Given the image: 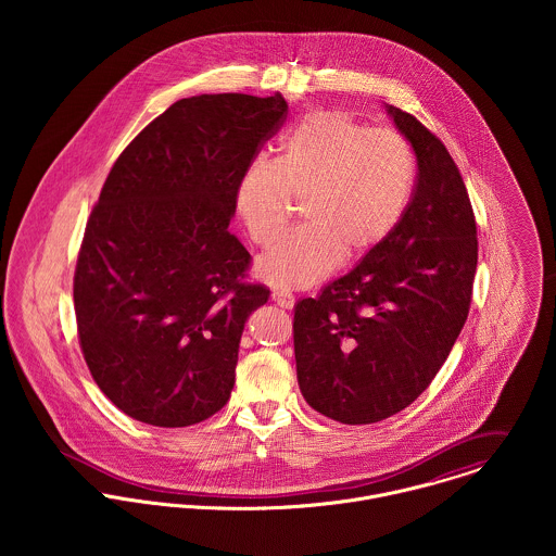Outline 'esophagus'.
I'll use <instances>...</instances> for the list:
<instances>
[{"label": "esophagus", "instance_id": "1", "mask_svg": "<svg viewBox=\"0 0 556 556\" xmlns=\"http://www.w3.org/2000/svg\"><path fill=\"white\" fill-rule=\"evenodd\" d=\"M271 300H274L280 308H287V311H291V308L295 306V298H293L291 293H287V291H274V293H271Z\"/></svg>", "mask_w": 556, "mask_h": 556}]
</instances>
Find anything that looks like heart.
Segmentation results:
<instances>
[{
	"label": "heart",
	"mask_w": 556,
	"mask_h": 556,
	"mask_svg": "<svg viewBox=\"0 0 556 556\" xmlns=\"http://www.w3.org/2000/svg\"><path fill=\"white\" fill-rule=\"evenodd\" d=\"M415 173L413 152L396 135L336 109L304 115L278 160L258 156L239 177V218L256 245L278 241L293 201L302 203V229L256 261V276L278 289H304L338 261L366 258L402 220Z\"/></svg>",
	"instance_id": "1"
}]
</instances>
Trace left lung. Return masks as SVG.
<instances>
[{"label":"left lung","mask_w":556,"mask_h":556,"mask_svg":"<svg viewBox=\"0 0 556 556\" xmlns=\"http://www.w3.org/2000/svg\"><path fill=\"white\" fill-rule=\"evenodd\" d=\"M417 159L394 233L293 318L298 383L320 415L375 424L419 396L445 364L471 306L473 207L447 148L413 115L386 106Z\"/></svg>","instance_id":"8db88e82"}]
</instances>
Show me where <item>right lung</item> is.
Wrapping results in <instances>:
<instances>
[{"label":"right lung","mask_w":556,"mask_h":556,"mask_svg":"<svg viewBox=\"0 0 556 556\" xmlns=\"http://www.w3.org/2000/svg\"><path fill=\"white\" fill-rule=\"evenodd\" d=\"M287 109L278 91L181 98L102 186L75 271L80 351L137 421L192 426L231 397L243 325L269 289L243 280L250 252L229 225L239 177Z\"/></svg>","instance_id":"add662e5"}]
</instances>
